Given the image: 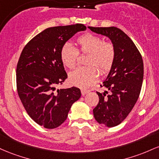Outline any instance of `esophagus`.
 I'll return each instance as SVG.
<instances>
[{
  "instance_id": "obj_1",
  "label": "esophagus",
  "mask_w": 159,
  "mask_h": 159,
  "mask_svg": "<svg viewBox=\"0 0 159 159\" xmlns=\"http://www.w3.org/2000/svg\"><path fill=\"white\" fill-rule=\"evenodd\" d=\"M88 92H89L88 90H85V89H81L82 95H85V94H86Z\"/></svg>"
}]
</instances>
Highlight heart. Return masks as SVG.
<instances>
[{
	"mask_svg": "<svg viewBox=\"0 0 159 159\" xmlns=\"http://www.w3.org/2000/svg\"><path fill=\"white\" fill-rule=\"evenodd\" d=\"M77 47L66 43L62 46L60 57L63 65L70 69L74 68L79 53L87 54L85 65L87 67H79L69 74L72 85L81 89H88L97 81L101 74H107L111 69L115 59V48L112 43L103 41L102 37L86 33L76 39ZM95 66L96 68L94 67Z\"/></svg>",
	"mask_w": 159,
	"mask_h": 159,
	"instance_id": "obj_1",
	"label": "heart"
}]
</instances>
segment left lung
<instances>
[{
  "mask_svg": "<svg viewBox=\"0 0 159 159\" xmlns=\"http://www.w3.org/2000/svg\"><path fill=\"white\" fill-rule=\"evenodd\" d=\"M89 29L109 37L115 48V59L103 86L110 91L97 92L99 102L94 108L95 120L106 127L120 124L136 103L143 79V62L137 48L126 34L116 27Z\"/></svg>",
  "mask_w": 159,
  "mask_h": 159,
  "instance_id": "obj_1",
  "label": "left lung"
}]
</instances>
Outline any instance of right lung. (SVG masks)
<instances>
[{
    "label": "right lung",
    "instance_id": "obj_1",
    "mask_svg": "<svg viewBox=\"0 0 159 159\" xmlns=\"http://www.w3.org/2000/svg\"><path fill=\"white\" fill-rule=\"evenodd\" d=\"M83 24L48 28L32 38L21 53L16 67L19 97L29 116L49 129L67 119L71 106L81 96L76 87L56 89L67 78L60 51Z\"/></svg>",
    "mask_w": 159,
    "mask_h": 159
}]
</instances>
